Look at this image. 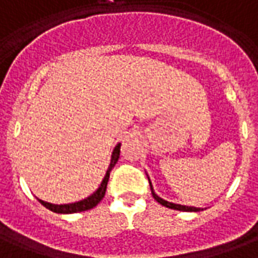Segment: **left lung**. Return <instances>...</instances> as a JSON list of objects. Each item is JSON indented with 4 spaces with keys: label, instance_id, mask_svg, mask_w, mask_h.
<instances>
[{
    "label": "left lung",
    "instance_id": "obj_1",
    "mask_svg": "<svg viewBox=\"0 0 258 258\" xmlns=\"http://www.w3.org/2000/svg\"><path fill=\"white\" fill-rule=\"evenodd\" d=\"M148 181H150V180H148ZM150 187H151V194H152V197H154V199L157 201L158 204H161L162 206H165V208L174 209V210H180V212H199V210H201L199 208H192V206H184V205H177V204H172V202H168V201H165V199L159 198L157 194L154 192L151 183H150Z\"/></svg>",
    "mask_w": 258,
    "mask_h": 258
}]
</instances>
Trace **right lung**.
Returning <instances> with one entry per match:
<instances>
[{
	"label": "right lung",
	"instance_id": "obj_1",
	"mask_svg": "<svg viewBox=\"0 0 258 258\" xmlns=\"http://www.w3.org/2000/svg\"><path fill=\"white\" fill-rule=\"evenodd\" d=\"M119 152H121V144H118L115 148H114V151H112V155H111V162L110 166H108V170H107L106 176L103 178V181H101L100 187L97 188L96 192H93L90 197H88L84 201H80V202H75V204H67V205H53L49 204V202H44V201H41L38 199L41 205H44L45 208L49 209L54 213H78V212H85V210H89V209H93L96 205L100 202L101 199L104 198V195H106V189H107V183H108V178H110V172L111 169L115 166V163L118 162V158H119Z\"/></svg>",
	"mask_w": 258,
	"mask_h": 258
}]
</instances>
